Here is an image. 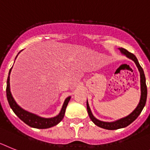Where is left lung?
<instances>
[{
    "instance_id": "8db88e82",
    "label": "left lung",
    "mask_w": 150,
    "mask_h": 150,
    "mask_svg": "<svg viewBox=\"0 0 150 150\" xmlns=\"http://www.w3.org/2000/svg\"><path fill=\"white\" fill-rule=\"evenodd\" d=\"M119 50H121V52H122V53H124L125 55H126V57H127L128 58L131 59L133 61H134L137 66L138 69L140 71V84H141V97H140V103L138 104L137 107L134 109V111L132 113H131L129 115H127V117H125V118H122L120 120H118L116 121V122H101V121L97 119V118H95L93 115H92V113H91V109H90L88 102H87V109H88V115H89L90 118L91 119V121H92L96 125L98 126V127H102V128H104V129L107 130H116L118 129V128H122V127H127V126L129 125L130 124L132 123V122L139 116V115H140V112H142L144 106H145L146 102L147 88L146 84L145 75H144L143 68L140 66V63H139L137 59V57H135L133 53H130L129 51H127V50H126V49H125V48H119Z\"/></svg>"
}]
</instances>
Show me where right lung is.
<instances>
[{
	"label": "right lung",
	"instance_id": "right-lung-1",
	"mask_svg": "<svg viewBox=\"0 0 150 150\" xmlns=\"http://www.w3.org/2000/svg\"><path fill=\"white\" fill-rule=\"evenodd\" d=\"M18 56V55H17ZM16 56V57H17ZM12 69V68H11ZM11 69H10V71H9V75L7 78V81H6V98L8 100V103L10 104V106L11 109H13V111L14 112L16 115L20 118L21 120L23 122L28 125V126L32 127H35V128H40V129H45V128H49L53 126L57 125V124L59 123L62 120V118L64 117L65 112H66V106H67L68 103L69 102L70 98L71 97H69L66 99L65 100L64 104L62 106V109H61L59 114L56 117L50 118H44L39 117L38 115L32 113H30L28 112L25 111L24 109H23L21 107L18 106L16 103L15 102L14 99L13 98L12 94L10 93V74L11 71Z\"/></svg>",
	"mask_w": 150,
	"mask_h": 150
}]
</instances>
